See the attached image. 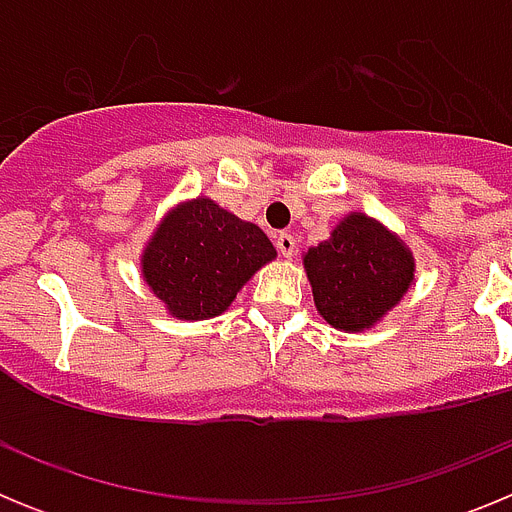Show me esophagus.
Returning <instances> with one entry per match:
<instances>
[{
	"mask_svg": "<svg viewBox=\"0 0 512 512\" xmlns=\"http://www.w3.org/2000/svg\"><path fill=\"white\" fill-rule=\"evenodd\" d=\"M277 248L279 253H282L284 259H292L297 251V241H295V235L292 233H279L277 235Z\"/></svg>",
	"mask_w": 512,
	"mask_h": 512,
	"instance_id": "obj_1",
	"label": "esophagus"
}]
</instances>
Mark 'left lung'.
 Returning <instances> with one entry per match:
<instances>
[{"instance_id": "1", "label": "left lung", "mask_w": 512, "mask_h": 512, "mask_svg": "<svg viewBox=\"0 0 512 512\" xmlns=\"http://www.w3.org/2000/svg\"><path fill=\"white\" fill-rule=\"evenodd\" d=\"M315 307L333 328L364 330L384 318L413 282L405 243L372 217L351 212L328 241L305 253Z\"/></svg>"}]
</instances>
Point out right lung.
<instances>
[{"label": "right lung", "instance_id": "1", "mask_svg": "<svg viewBox=\"0 0 512 512\" xmlns=\"http://www.w3.org/2000/svg\"><path fill=\"white\" fill-rule=\"evenodd\" d=\"M274 256L259 225L200 197L158 225L143 253V277L171 315L207 320L228 310L238 289Z\"/></svg>", "mask_w": 512, "mask_h": 512}]
</instances>
